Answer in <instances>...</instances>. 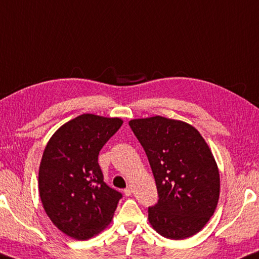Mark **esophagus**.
<instances>
[{
	"label": "esophagus",
	"mask_w": 259,
	"mask_h": 259,
	"mask_svg": "<svg viewBox=\"0 0 259 259\" xmlns=\"http://www.w3.org/2000/svg\"><path fill=\"white\" fill-rule=\"evenodd\" d=\"M131 194H133V187L128 186V187H126L125 189H124V195H125V196H130Z\"/></svg>",
	"instance_id": "esophagus-1"
}]
</instances>
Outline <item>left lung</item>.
I'll return each instance as SVG.
<instances>
[{"label": "left lung", "instance_id": "8db88e82", "mask_svg": "<svg viewBox=\"0 0 259 259\" xmlns=\"http://www.w3.org/2000/svg\"><path fill=\"white\" fill-rule=\"evenodd\" d=\"M145 149L159 199L148 221L161 236L181 240L198 233L220 198V172L207 143L195 126L150 116L129 121Z\"/></svg>", "mask_w": 259, "mask_h": 259}]
</instances>
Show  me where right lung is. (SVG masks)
Listing matches in <instances>:
<instances>
[{
    "label": "right lung",
    "mask_w": 259,
    "mask_h": 259,
    "mask_svg": "<svg viewBox=\"0 0 259 259\" xmlns=\"http://www.w3.org/2000/svg\"><path fill=\"white\" fill-rule=\"evenodd\" d=\"M123 123L120 117L81 114L61 125L41 156L38 190L45 213L76 240L102 232L122 195L103 180L98 154Z\"/></svg>",
    "instance_id": "obj_1"
}]
</instances>
